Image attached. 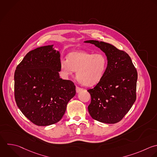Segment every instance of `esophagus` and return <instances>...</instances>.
<instances>
[{
	"instance_id": "esophagus-1",
	"label": "esophagus",
	"mask_w": 157,
	"mask_h": 157,
	"mask_svg": "<svg viewBox=\"0 0 157 157\" xmlns=\"http://www.w3.org/2000/svg\"><path fill=\"white\" fill-rule=\"evenodd\" d=\"M82 90H83L82 88H81L77 86H76V92H77V93H79V92H80V91H82Z\"/></svg>"
}]
</instances>
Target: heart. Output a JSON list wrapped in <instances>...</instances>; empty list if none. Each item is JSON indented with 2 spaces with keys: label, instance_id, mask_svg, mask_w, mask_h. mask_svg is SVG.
<instances>
[{
  "label": "heart",
  "instance_id": "heart-1",
  "mask_svg": "<svg viewBox=\"0 0 157 157\" xmlns=\"http://www.w3.org/2000/svg\"><path fill=\"white\" fill-rule=\"evenodd\" d=\"M67 58L60 63L63 75L67 78L76 71L78 82L86 86H94L101 81L107 65V58L102 53L74 52L69 54Z\"/></svg>",
  "mask_w": 157,
  "mask_h": 157
}]
</instances>
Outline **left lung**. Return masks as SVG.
<instances>
[{
    "instance_id": "1",
    "label": "left lung",
    "mask_w": 157,
    "mask_h": 157,
    "mask_svg": "<svg viewBox=\"0 0 157 157\" xmlns=\"http://www.w3.org/2000/svg\"><path fill=\"white\" fill-rule=\"evenodd\" d=\"M106 55L107 66L101 81L88 91L91 117L98 121L113 124L120 121L136 99L137 72L129 56L113 45L98 40H86Z\"/></svg>"
}]
</instances>
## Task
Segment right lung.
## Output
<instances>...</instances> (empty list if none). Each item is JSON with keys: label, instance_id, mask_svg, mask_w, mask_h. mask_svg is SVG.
Masks as SVG:
<instances>
[{"label": "right lung", "instance_id": "add662e5", "mask_svg": "<svg viewBox=\"0 0 157 157\" xmlns=\"http://www.w3.org/2000/svg\"><path fill=\"white\" fill-rule=\"evenodd\" d=\"M53 47H40L28 53L14 75L17 106L37 126L58 122L76 93L72 81L60 78V53Z\"/></svg>", "mask_w": 157, "mask_h": 157}]
</instances>
